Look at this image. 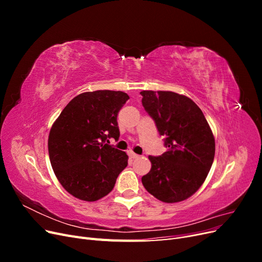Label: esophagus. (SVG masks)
I'll return each mask as SVG.
<instances>
[{"label":"esophagus","mask_w":262,"mask_h":262,"mask_svg":"<svg viewBox=\"0 0 262 262\" xmlns=\"http://www.w3.org/2000/svg\"><path fill=\"white\" fill-rule=\"evenodd\" d=\"M129 156H130L131 158H133V160H134V158H139V157H140V155H138V154H136V153H133V152H130V153H129Z\"/></svg>","instance_id":"1"}]
</instances>
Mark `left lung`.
<instances>
[{
  "label": "left lung",
  "instance_id": "obj_1",
  "mask_svg": "<svg viewBox=\"0 0 262 262\" xmlns=\"http://www.w3.org/2000/svg\"><path fill=\"white\" fill-rule=\"evenodd\" d=\"M140 94L168 147L161 156H148L152 167L142 177V184L163 202L184 201L202 186L211 169L215 154L212 130L202 110L189 97L163 91Z\"/></svg>",
  "mask_w": 262,
  "mask_h": 262
}]
</instances>
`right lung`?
Instances as JSON below:
<instances>
[{"mask_svg": "<svg viewBox=\"0 0 262 262\" xmlns=\"http://www.w3.org/2000/svg\"><path fill=\"white\" fill-rule=\"evenodd\" d=\"M128 94L95 91L77 95L52 124L48 139L52 169L62 187L77 199L93 202L107 195L128 165V155L113 147L117 122Z\"/></svg>", "mask_w": 262, "mask_h": 262, "instance_id": "1", "label": "right lung"}]
</instances>
